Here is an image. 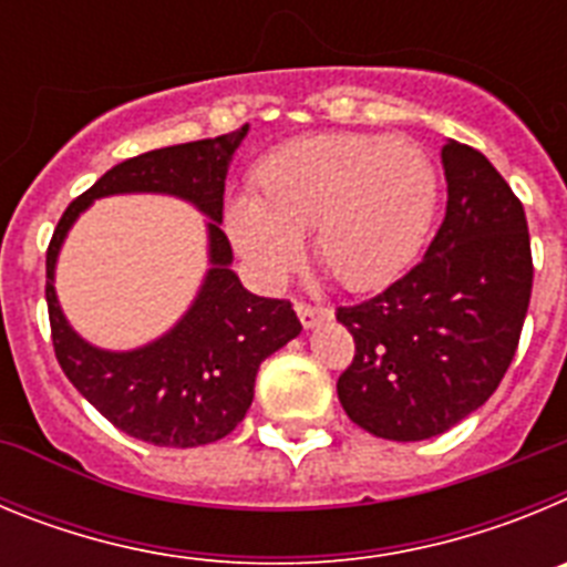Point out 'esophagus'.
I'll use <instances>...</instances> for the list:
<instances>
[{
  "label": "esophagus",
  "mask_w": 567,
  "mask_h": 567,
  "mask_svg": "<svg viewBox=\"0 0 567 567\" xmlns=\"http://www.w3.org/2000/svg\"><path fill=\"white\" fill-rule=\"evenodd\" d=\"M295 312H298V318H300V323H303V329H312L315 323H320V320L327 318L329 309L315 307V303H307V300H298V303H295Z\"/></svg>",
  "instance_id": "1"
}]
</instances>
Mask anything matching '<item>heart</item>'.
I'll return each instance as SVG.
<instances>
[{"label": "heart", "instance_id": "heart-1", "mask_svg": "<svg viewBox=\"0 0 567 567\" xmlns=\"http://www.w3.org/2000/svg\"><path fill=\"white\" fill-rule=\"evenodd\" d=\"M255 195L227 204V233L267 284L303 252L346 289H374L403 272L423 247L437 209V167L414 138L320 133L264 155Z\"/></svg>", "mask_w": 567, "mask_h": 567}]
</instances>
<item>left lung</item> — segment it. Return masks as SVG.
<instances>
[{"label": "left lung", "instance_id": "left-lung-1", "mask_svg": "<svg viewBox=\"0 0 567 567\" xmlns=\"http://www.w3.org/2000/svg\"><path fill=\"white\" fill-rule=\"evenodd\" d=\"M445 218L423 260L392 287L338 307L354 338L338 378L349 420L414 443L449 432L497 392L530 303L525 209L480 150L443 147Z\"/></svg>", "mask_w": 567, "mask_h": 567}]
</instances>
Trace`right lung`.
<instances>
[{"label":"right lung","instance_id":"1","mask_svg":"<svg viewBox=\"0 0 567 567\" xmlns=\"http://www.w3.org/2000/svg\"><path fill=\"white\" fill-rule=\"evenodd\" d=\"M247 130L244 124L218 138L150 150L115 164L70 202L50 238L44 298L59 365L115 429L144 443L195 449L227 437L252 403L258 365L300 334L289 300L247 292L229 269L233 247L221 229L224 178ZM118 192L178 194L214 218L203 292L164 339L133 353H104L79 339L52 289L55 255L78 213L96 197Z\"/></svg>","mask_w":567,"mask_h":567}]
</instances>
